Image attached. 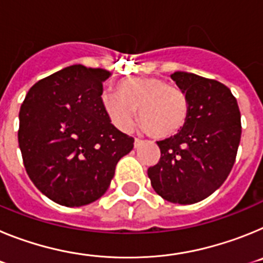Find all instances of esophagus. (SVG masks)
<instances>
[{
	"mask_svg": "<svg viewBox=\"0 0 263 263\" xmlns=\"http://www.w3.org/2000/svg\"><path fill=\"white\" fill-rule=\"evenodd\" d=\"M143 143H145V141H142V139H139V138H136V141H134V147L136 148L141 147Z\"/></svg>",
	"mask_w": 263,
	"mask_h": 263,
	"instance_id": "esophagus-1",
	"label": "esophagus"
}]
</instances>
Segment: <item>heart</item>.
I'll use <instances>...</instances> for the list:
<instances>
[{"label": "heart", "instance_id": "1", "mask_svg": "<svg viewBox=\"0 0 263 263\" xmlns=\"http://www.w3.org/2000/svg\"><path fill=\"white\" fill-rule=\"evenodd\" d=\"M105 115L121 130L134 127L137 109L139 121L148 134L163 139L175 136L188 120V101L184 92L166 80L138 76L121 80L116 92L101 96Z\"/></svg>", "mask_w": 263, "mask_h": 263}]
</instances>
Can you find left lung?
<instances>
[{
	"label": "left lung",
	"mask_w": 263,
	"mask_h": 263,
	"mask_svg": "<svg viewBox=\"0 0 263 263\" xmlns=\"http://www.w3.org/2000/svg\"><path fill=\"white\" fill-rule=\"evenodd\" d=\"M188 101V120L179 133L159 141L160 159L147 170L164 200L194 204L212 195L228 178L241 139V115L231 89L191 72L171 75Z\"/></svg>",
	"instance_id": "1"
}]
</instances>
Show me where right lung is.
<instances>
[{"mask_svg":"<svg viewBox=\"0 0 263 263\" xmlns=\"http://www.w3.org/2000/svg\"><path fill=\"white\" fill-rule=\"evenodd\" d=\"M111 73L75 64L32 85L20 110L18 143L26 173L55 203L81 206L109 188L134 138L111 124L101 105Z\"/></svg>","mask_w":263,"mask_h":263,"instance_id":"right-lung-1","label":"right lung"}]
</instances>
